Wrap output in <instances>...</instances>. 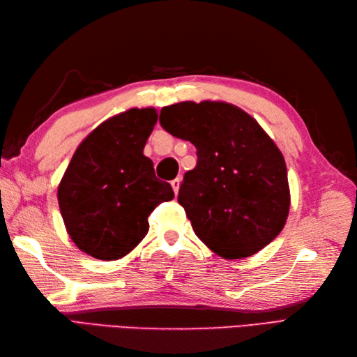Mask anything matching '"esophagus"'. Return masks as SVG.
Wrapping results in <instances>:
<instances>
[{
  "label": "esophagus",
  "instance_id": "34e87169",
  "mask_svg": "<svg viewBox=\"0 0 357 357\" xmlns=\"http://www.w3.org/2000/svg\"><path fill=\"white\" fill-rule=\"evenodd\" d=\"M172 187H173V191H175V196H178L179 188H181V178H176L175 181H172Z\"/></svg>",
  "mask_w": 357,
  "mask_h": 357
}]
</instances>
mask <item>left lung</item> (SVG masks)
I'll return each instance as SVG.
<instances>
[{
	"instance_id": "left-lung-1",
	"label": "left lung",
	"mask_w": 357,
	"mask_h": 357,
	"mask_svg": "<svg viewBox=\"0 0 357 357\" xmlns=\"http://www.w3.org/2000/svg\"><path fill=\"white\" fill-rule=\"evenodd\" d=\"M161 126L193 143L197 164L187 172L178 202L206 248L243 259L270 244L287 223V164L255 119L223 100H184L161 109Z\"/></svg>"
}]
</instances>
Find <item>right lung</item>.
<instances>
[{
  "instance_id": "right-lung-1",
  "label": "right lung",
  "mask_w": 357,
  "mask_h": 357,
  "mask_svg": "<svg viewBox=\"0 0 357 357\" xmlns=\"http://www.w3.org/2000/svg\"><path fill=\"white\" fill-rule=\"evenodd\" d=\"M157 121L153 107L107 119L79 143L60 181L57 199L65 227L90 257H126L148 234L155 206L175 196L143 153Z\"/></svg>"
}]
</instances>
